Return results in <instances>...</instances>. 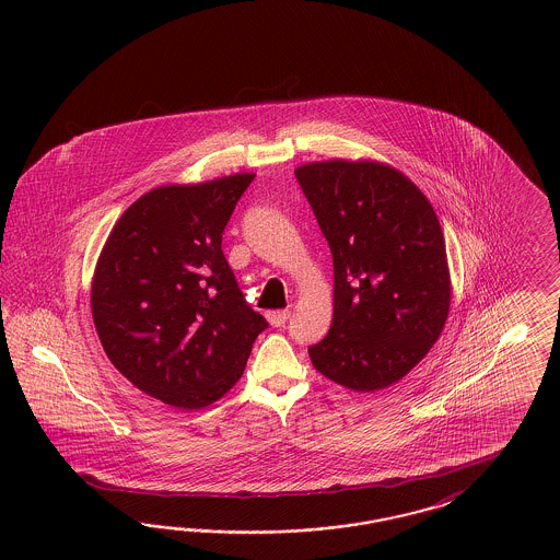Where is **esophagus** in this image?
Returning <instances> with one entry per match:
<instances>
[{"instance_id":"obj_1","label":"esophagus","mask_w":560,"mask_h":560,"mask_svg":"<svg viewBox=\"0 0 560 560\" xmlns=\"http://www.w3.org/2000/svg\"><path fill=\"white\" fill-rule=\"evenodd\" d=\"M290 311H272V313H267V319L270 325H275V327H281V325H285V320L290 319Z\"/></svg>"}]
</instances>
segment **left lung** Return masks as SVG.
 <instances>
[{"label":"left lung","instance_id":"8db88e82","mask_svg":"<svg viewBox=\"0 0 560 560\" xmlns=\"http://www.w3.org/2000/svg\"><path fill=\"white\" fill-rule=\"evenodd\" d=\"M334 258V319L308 348L354 393L388 388L439 340L452 304L445 237L427 195L380 161L295 167Z\"/></svg>","mask_w":560,"mask_h":560}]
</instances>
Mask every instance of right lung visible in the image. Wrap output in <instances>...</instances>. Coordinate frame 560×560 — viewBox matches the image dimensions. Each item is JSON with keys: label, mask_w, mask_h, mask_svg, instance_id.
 <instances>
[{"label": "right lung", "mask_w": 560, "mask_h": 560, "mask_svg": "<svg viewBox=\"0 0 560 560\" xmlns=\"http://www.w3.org/2000/svg\"><path fill=\"white\" fill-rule=\"evenodd\" d=\"M254 176L144 192L98 256L90 304L108 361L138 390L176 409L224 397L267 329L222 254L224 226Z\"/></svg>", "instance_id": "add662e5"}]
</instances>
